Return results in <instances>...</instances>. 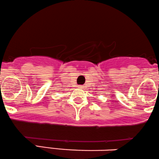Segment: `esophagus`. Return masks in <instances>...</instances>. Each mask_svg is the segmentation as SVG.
<instances>
[{"mask_svg": "<svg viewBox=\"0 0 159 159\" xmlns=\"http://www.w3.org/2000/svg\"><path fill=\"white\" fill-rule=\"evenodd\" d=\"M78 87H79V89H83V85H79V86H78Z\"/></svg>", "mask_w": 159, "mask_h": 159, "instance_id": "obj_1", "label": "esophagus"}]
</instances>
